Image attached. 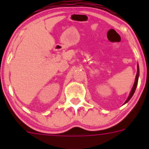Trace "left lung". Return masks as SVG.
<instances>
[{
	"label": "left lung",
	"mask_w": 149,
	"mask_h": 149,
	"mask_svg": "<svg viewBox=\"0 0 149 149\" xmlns=\"http://www.w3.org/2000/svg\"><path fill=\"white\" fill-rule=\"evenodd\" d=\"M139 66H138V65H137V73H136V78H135V82H134V86H133V88H132V89H131V93H130V95H129L128 98H127V99L126 100L125 103H127V101H128L129 100L131 99V97H132V96H133V95L134 94V92H135V90H136V86H137V84H138V78H139Z\"/></svg>",
	"instance_id": "1"
}]
</instances>
